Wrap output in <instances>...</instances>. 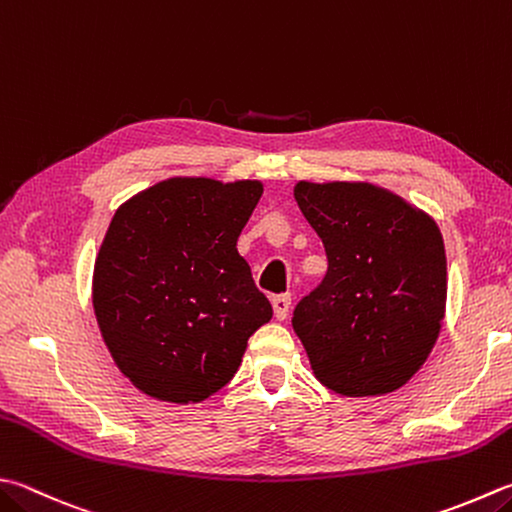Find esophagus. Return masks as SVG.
I'll use <instances>...</instances> for the list:
<instances>
[{
	"label": "esophagus",
	"mask_w": 512,
	"mask_h": 512,
	"mask_svg": "<svg viewBox=\"0 0 512 512\" xmlns=\"http://www.w3.org/2000/svg\"><path fill=\"white\" fill-rule=\"evenodd\" d=\"M272 305H274V314L278 321H285L289 314V307H292V294H276L272 298Z\"/></svg>",
	"instance_id": "34e87169"
}]
</instances>
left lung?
<instances>
[{"label": "left lung", "instance_id": "8db88e82", "mask_svg": "<svg viewBox=\"0 0 512 512\" xmlns=\"http://www.w3.org/2000/svg\"><path fill=\"white\" fill-rule=\"evenodd\" d=\"M327 274L292 325L314 376L345 397L388 394L426 363L446 312V249L435 220L370 182H298Z\"/></svg>", "mask_w": 512, "mask_h": 512}]
</instances>
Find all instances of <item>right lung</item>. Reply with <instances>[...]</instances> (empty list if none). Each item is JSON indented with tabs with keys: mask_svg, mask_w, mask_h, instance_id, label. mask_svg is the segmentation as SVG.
I'll return each instance as SVG.
<instances>
[{
	"mask_svg": "<svg viewBox=\"0 0 512 512\" xmlns=\"http://www.w3.org/2000/svg\"><path fill=\"white\" fill-rule=\"evenodd\" d=\"M258 180L169 178L115 211L93 269V310L115 365L138 390L198 403L236 374L272 318L236 243Z\"/></svg>",
	"mask_w": 512,
	"mask_h": 512,
	"instance_id": "add662e5",
	"label": "right lung"
}]
</instances>
